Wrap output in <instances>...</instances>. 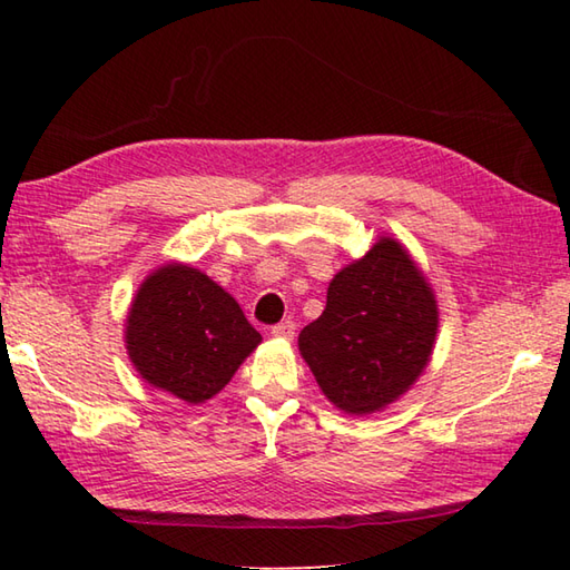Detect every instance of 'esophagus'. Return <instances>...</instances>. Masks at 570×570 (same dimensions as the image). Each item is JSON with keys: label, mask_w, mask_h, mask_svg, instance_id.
<instances>
[{"label": "esophagus", "mask_w": 570, "mask_h": 570, "mask_svg": "<svg viewBox=\"0 0 570 570\" xmlns=\"http://www.w3.org/2000/svg\"><path fill=\"white\" fill-rule=\"evenodd\" d=\"M294 330H296V324L292 320H286V322L274 324L272 334L278 336V340H294Z\"/></svg>", "instance_id": "34e87169"}]
</instances>
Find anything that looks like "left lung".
<instances>
[{
	"label": "left lung",
	"instance_id": "obj_1",
	"mask_svg": "<svg viewBox=\"0 0 570 570\" xmlns=\"http://www.w3.org/2000/svg\"><path fill=\"white\" fill-rule=\"evenodd\" d=\"M435 334L428 282L397 240L382 238L332 278L324 314L304 326L298 350L336 407L366 414L410 390Z\"/></svg>",
	"mask_w": 570,
	"mask_h": 570
}]
</instances>
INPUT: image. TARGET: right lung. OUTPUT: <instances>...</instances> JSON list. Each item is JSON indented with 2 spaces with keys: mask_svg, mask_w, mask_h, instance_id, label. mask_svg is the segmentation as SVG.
Here are the masks:
<instances>
[{
  "mask_svg": "<svg viewBox=\"0 0 570 570\" xmlns=\"http://www.w3.org/2000/svg\"><path fill=\"white\" fill-rule=\"evenodd\" d=\"M125 340L142 380L198 404L226 387L262 334L206 274L168 264L140 286Z\"/></svg>",
  "mask_w": 570,
  "mask_h": 570,
  "instance_id": "obj_1",
  "label": "right lung"
}]
</instances>
